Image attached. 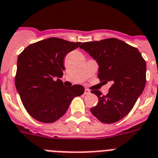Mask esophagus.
Instances as JSON below:
<instances>
[{"mask_svg":"<svg viewBox=\"0 0 158 158\" xmlns=\"http://www.w3.org/2000/svg\"><path fill=\"white\" fill-rule=\"evenodd\" d=\"M84 94H85V95L90 94V90H89V89H88V88H85V91H84Z\"/></svg>","mask_w":158,"mask_h":158,"instance_id":"esophagus-1","label":"esophagus"}]
</instances>
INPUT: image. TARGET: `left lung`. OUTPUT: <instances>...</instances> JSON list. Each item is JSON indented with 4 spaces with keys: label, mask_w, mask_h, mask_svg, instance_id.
<instances>
[{
    "label": "left lung",
    "mask_w": 158,
    "mask_h": 158,
    "mask_svg": "<svg viewBox=\"0 0 158 158\" xmlns=\"http://www.w3.org/2000/svg\"><path fill=\"white\" fill-rule=\"evenodd\" d=\"M97 60L98 79L112 86L106 95L92 90L98 104L91 112L104 123H114L130 113L146 83V62L136 48L116 38L83 43L80 46Z\"/></svg>",
    "instance_id": "1"
}]
</instances>
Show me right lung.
I'll use <instances>...</instances> for the list:
<instances>
[{
    "mask_svg": "<svg viewBox=\"0 0 158 158\" xmlns=\"http://www.w3.org/2000/svg\"><path fill=\"white\" fill-rule=\"evenodd\" d=\"M80 44L51 37L31 44L19 55L15 86L26 110L37 121L56 122L73 98L84 92L83 86L66 87L59 79L65 70L64 57Z\"/></svg>",
    "mask_w": 158,
    "mask_h": 158,
    "instance_id": "obj_1",
    "label": "right lung"
}]
</instances>
